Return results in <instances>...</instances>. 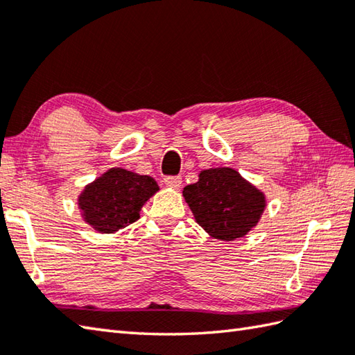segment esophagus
I'll use <instances>...</instances> for the list:
<instances>
[{"instance_id":"esophagus-1","label":"esophagus","mask_w":355,"mask_h":355,"mask_svg":"<svg viewBox=\"0 0 355 355\" xmlns=\"http://www.w3.org/2000/svg\"><path fill=\"white\" fill-rule=\"evenodd\" d=\"M164 184L172 187V189H180V186H182V177H180V175L166 177L164 178Z\"/></svg>"}]
</instances>
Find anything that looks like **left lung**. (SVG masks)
I'll list each match as a JSON object with an SVG mask.
<instances>
[{"instance_id":"8db88e82","label":"left lung","mask_w":355,"mask_h":355,"mask_svg":"<svg viewBox=\"0 0 355 355\" xmlns=\"http://www.w3.org/2000/svg\"><path fill=\"white\" fill-rule=\"evenodd\" d=\"M183 197L195 220L210 236L233 241L247 235L266 209V197L232 168L201 171Z\"/></svg>"}]
</instances>
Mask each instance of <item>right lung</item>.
Returning <instances> with one entry per match:
<instances>
[{
  "label": "right lung",
  "mask_w": 355,
  "mask_h": 355,
  "mask_svg": "<svg viewBox=\"0 0 355 355\" xmlns=\"http://www.w3.org/2000/svg\"><path fill=\"white\" fill-rule=\"evenodd\" d=\"M157 191L153 177L112 168L85 187L79 197V209L93 229L112 233L137 221L143 205Z\"/></svg>",
  "instance_id": "1"
}]
</instances>
